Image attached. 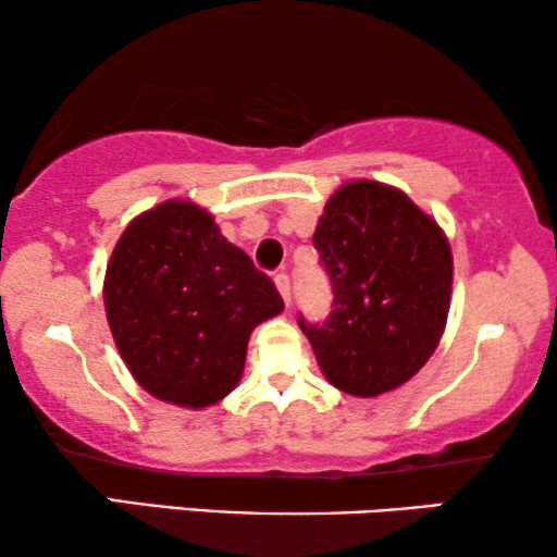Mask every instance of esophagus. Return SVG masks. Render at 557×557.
<instances>
[{
	"mask_svg": "<svg viewBox=\"0 0 557 557\" xmlns=\"http://www.w3.org/2000/svg\"><path fill=\"white\" fill-rule=\"evenodd\" d=\"M276 288H278L281 299H284V304L288 307V304H292V278H288L286 273H278L276 276Z\"/></svg>",
	"mask_w": 557,
	"mask_h": 557,
	"instance_id": "34e87169",
	"label": "esophagus"
}]
</instances>
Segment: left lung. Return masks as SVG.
<instances>
[{"mask_svg":"<svg viewBox=\"0 0 557 557\" xmlns=\"http://www.w3.org/2000/svg\"><path fill=\"white\" fill-rule=\"evenodd\" d=\"M314 248L332 281V314L299 326L334 387L377 398L408 383L444 334L454 261L436 220L406 193L355 180L324 205Z\"/></svg>","mask_w":557,"mask_h":557,"instance_id":"left-lung-1","label":"left lung"}]
</instances>
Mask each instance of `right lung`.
<instances>
[{
    "mask_svg": "<svg viewBox=\"0 0 557 557\" xmlns=\"http://www.w3.org/2000/svg\"><path fill=\"white\" fill-rule=\"evenodd\" d=\"M103 304L136 383L195 410L238 385L250 332L284 311L273 281L187 200L128 223L106 265Z\"/></svg>",
    "mask_w": 557,
    "mask_h": 557,
    "instance_id": "add662e5",
    "label": "right lung"
}]
</instances>
